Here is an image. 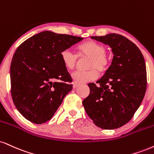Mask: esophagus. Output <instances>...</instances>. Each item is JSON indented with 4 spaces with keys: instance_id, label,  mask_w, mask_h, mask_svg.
Here are the masks:
<instances>
[{
    "instance_id": "obj_1",
    "label": "esophagus",
    "mask_w": 154,
    "mask_h": 154,
    "mask_svg": "<svg viewBox=\"0 0 154 154\" xmlns=\"http://www.w3.org/2000/svg\"><path fill=\"white\" fill-rule=\"evenodd\" d=\"M79 87V85H77V84H75V83H74L73 84V88L74 89H76V88H77Z\"/></svg>"
}]
</instances>
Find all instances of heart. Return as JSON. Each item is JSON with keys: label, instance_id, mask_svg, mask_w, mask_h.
Returning <instances> with one entry per match:
<instances>
[{"label": "heart", "instance_id": "heart-1", "mask_svg": "<svg viewBox=\"0 0 154 154\" xmlns=\"http://www.w3.org/2000/svg\"><path fill=\"white\" fill-rule=\"evenodd\" d=\"M77 54L80 58L89 57L87 62V71H77L72 75V79L75 84L85 83L95 80L98 77V71L105 72L110 64V57L105 52L106 48L103 44L95 41H88L77 48ZM77 56L69 49L61 53V59L64 67L73 70L77 64Z\"/></svg>", "mask_w": 154, "mask_h": 154}]
</instances>
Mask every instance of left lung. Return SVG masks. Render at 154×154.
I'll return each instance as SVG.
<instances>
[{"label":"left lung","instance_id":"obj_1","mask_svg":"<svg viewBox=\"0 0 154 154\" xmlns=\"http://www.w3.org/2000/svg\"><path fill=\"white\" fill-rule=\"evenodd\" d=\"M91 38L110 46L113 58L98 85L88 84L90 95L82 104L97 126L112 130L130 121L140 107L147 85L145 60L136 44L122 35Z\"/></svg>","mask_w":154,"mask_h":154}]
</instances>
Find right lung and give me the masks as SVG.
<instances>
[{
	"label": "right lung",
	"mask_w": 154,
	"mask_h": 154,
	"mask_svg": "<svg viewBox=\"0 0 154 154\" xmlns=\"http://www.w3.org/2000/svg\"><path fill=\"white\" fill-rule=\"evenodd\" d=\"M82 39L45 31L28 38L16 50L10 69L11 95L26 119L42 124L53 117L72 90L61 53Z\"/></svg>",
	"instance_id": "right-lung-1"
}]
</instances>
